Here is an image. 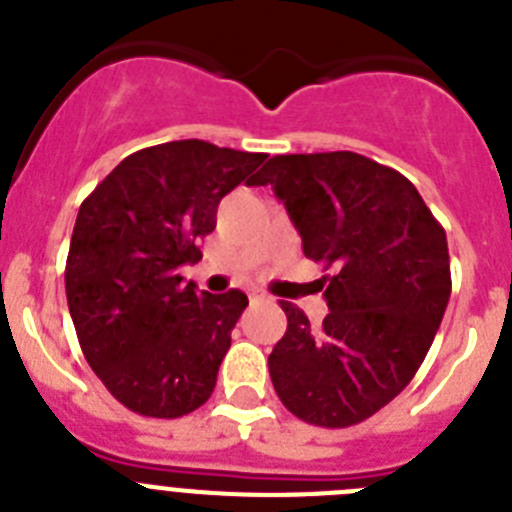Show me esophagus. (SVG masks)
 I'll return each mask as SVG.
<instances>
[{
    "label": "esophagus",
    "instance_id": "34e87169",
    "mask_svg": "<svg viewBox=\"0 0 512 512\" xmlns=\"http://www.w3.org/2000/svg\"><path fill=\"white\" fill-rule=\"evenodd\" d=\"M248 300H251V305H259V302H269V297H266L264 292H259V289H251V292H248Z\"/></svg>",
    "mask_w": 512,
    "mask_h": 512
}]
</instances>
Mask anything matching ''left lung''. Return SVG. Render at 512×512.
I'll list each match as a JSON object with an SVG mask.
<instances>
[{
	"mask_svg": "<svg viewBox=\"0 0 512 512\" xmlns=\"http://www.w3.org/2000/svg\"><path fill=\"white\" fill-rule=\"evenodd\" d=\"M307 259L333 269L320 328L282 302L287 333L269 354L279 400L310 425L348 428L395 400L431 348L451 297L446 233L400 171L351 151L266 161Z\"/></svg>",
	"mask_w": 512,
	"mask_h": 512,
	"instance_id": "left-lung-1",
	"label": "left lung"
}]
</instances>
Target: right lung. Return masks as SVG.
<instances>
[{
    "label": "right lung",
    "instance_id": "add662e5",
    "mask_svg": "<svg viewBox=\"0 0 512 512\" xmlns=\"http://www.w3.org/2000/svg\"><path fill=\"white\" fill-rule=\"evenodd\" d=\"M264 158L171 140L122 158L81 202L66 300L89 366L133 413L182 418L210 400L248 297L197 295L179 266L202 259L220 200Z\"/></svg>",
    "mask_w": 512,
    "mask_h": 512
}]
</instances>
